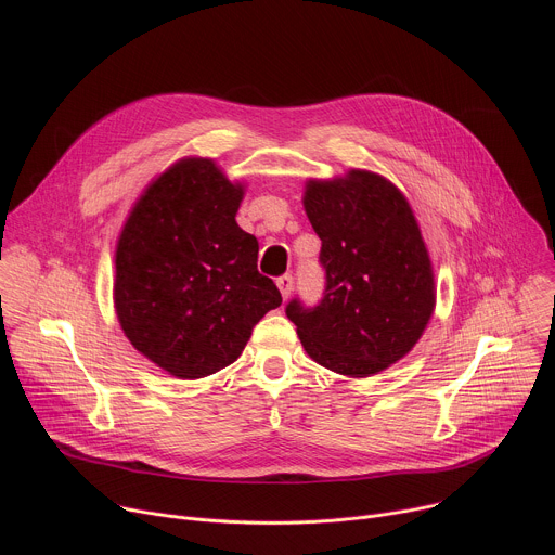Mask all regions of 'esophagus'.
Returning <instances> with one entry per match:
<instances>
[{
    "label": "esophagus",
    "mask_w": 555,
    "mask_h": 555,
    "mask_svg": "<svg viewBox=\"0 0 555 555\" xmlns=\"http://www.w3.org/2000/svg\"><path fill=\"white\" fill-rule=\"evenodd\" d=\"M276 285H279V289H281V296L287 300V298L292 296V289H294V279H292V274L279 276V279H276Z\"/></svg>",
    "instance_id": "1"
}]
</instances>
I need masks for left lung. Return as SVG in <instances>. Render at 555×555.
Instances as JSON below:
<instances>
[{
  "mask_svg": "<svg viewBox=\"0 0 555 555\" xmlns=\"http://www.w3.org/2000/svg\"><path fill=\"white\" fill-rule=\"evenodd\" d=\"M302 206L321 236L325 296L313 309L296 298L287 319L321 366L369 377L402 360L435 311V272L406 195L379 173L351 169L307 180Z\"/></svg>",
  "mask_w": 555,
  "mask_h": 555,
  "instance_id": "left-lung-1",
  "label": "left lung"
}]
</instances>
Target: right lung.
Masks as SVG:
<instances>
[{
  "label": "right lung",
  "instance_id": "1",
  "mask_svg": "<svg viewBox=\"0 0 555 555\" xmlns=\"http://www.w3.org/2000/svg\"><path fill=\"white\" fill-rule=\"evenodd\" d=\"M244 193L210 157H182L149 182L118 234V323L135 351L173 377L232 364L281 305L257 270L259 242L234 219Z\"/></svg>",
  "mask_w": 555,
  "mask_h": 555
}]
</instances>
